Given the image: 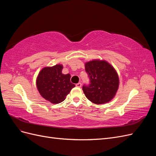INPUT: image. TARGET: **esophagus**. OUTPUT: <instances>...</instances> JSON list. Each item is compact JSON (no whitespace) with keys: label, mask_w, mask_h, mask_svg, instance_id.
Returning a JSON list of instances; mask_svg holds the SVG:
<instances>
[{"label":"esophagus","mask_w":156,"mask_h":156,"mask_svg":"<svg viewBox=\"0 0 156 156\" xmlns=\"http://www.w3.org/2000/svg\"><path fill=\"white\" fill-rule=\"evenodd\" d=\"M76 87H79V88L81 87V83H78L77 84H76Z\"/></svg>","instance_id":"esophagus-1"}]
</instances>
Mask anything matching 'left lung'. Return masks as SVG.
Segmentation results:
<instances>
[{
  "instance_id": "left-lung-1",
  "label": "left lung",
  "mask_w": 156,
  "mask_h": 156,
  "mask_svg": "<svg viewBox=\"0 0 156 156\" xmlns=\"http://www.w3.org/2000/svg\"><path fill=\"white\" fill-rule=\"evenodd\" d=\"M90 81L89 86L84 85V95L97 105L107 103L115 96L119 87V77L116 69L104 60L96 59L84 64Z\"/></svg>"
}]
</instances>
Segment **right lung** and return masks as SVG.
Wrapping results in <instances>:
<instances>
[{
  "label": "right lung",
  "mask_w": 156,
  "mask_h": 156,
  "mask_svg": "<svg viewBox=\"0 0 156 156\" xmlns=\"http://www.w3.org/2000/svg\"><path fill=\"white\" fill-rule=\"evenodd\" d=\"M62 64L45 67L36 78V87L45 100L53 104L62 102L71 90L75 87L70 82V74H63Z\"/></svg>",
  "instance_id": "add662e5"
}]
</instances>
